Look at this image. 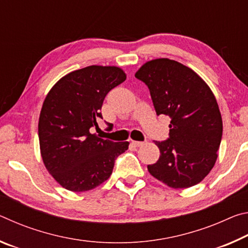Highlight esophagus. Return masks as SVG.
<instances>
[{
	"label": "esophagus",
	"mask_w": 248,
	"mask_h": 248,
	"mask_svg": "<svg viewBox=\"0 0 248 248\" xmlns=\"http://www.w3.org/2000/svg\"><path fill=\"white\" fill-rule=\"evenodd\" d=\"M131 143L134 145V146H141V145H143L145 142H142V141H132Z\"/></svg>",
	"instance_id": "1"
}]
</instances>
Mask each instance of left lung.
Masks as SVG:
<instances>
[{
  "label": "left lung",
  "mask_w": 248,
  "mask_h": 248,
  "mask_svg": "<svg viewBox=\"0 0 248 248\" xmlns=\"http://www.w3.org/2000/svg\"><path fill=\"white\" fill-rule=\"evenodd\" d=\"M150 91L156 115L170 117L167 140L150 174L171 188H188L207 176L217 157L222 118L210 87L188 66L170 59L146 62L136 73Z\"/></svg>",
  "instance_id": "1"
}]
</instances>
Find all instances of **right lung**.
<instances>
[{"instance_id":"add662e5","label":"right lung","mask_w":248,"mask_h":248,"mask_svg":"<svg viewBox=\"0 0 248 248\" xmlns=\"http://www.w3.org/2000/svg\"><path fill=\"white\" fill-rule=\"evenodd\" d=\"M117 66L91 65L56 83L40 111L38 136L46 169L65 189L81 192L107 180L116 158L129 142H114L91 133L103 119L106 95L125 79ZM110 131L112 124L107 123Z\"/></svg>"}]
</instances>
